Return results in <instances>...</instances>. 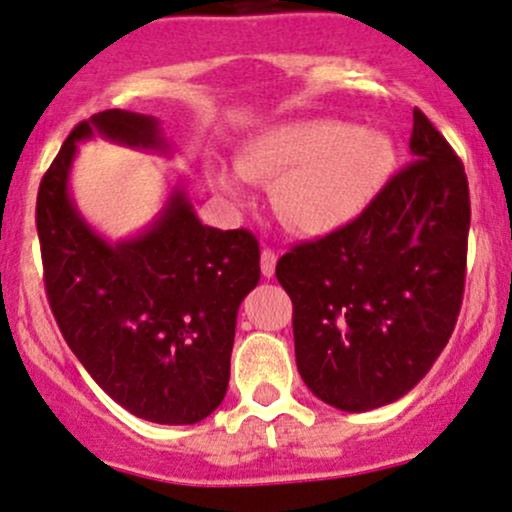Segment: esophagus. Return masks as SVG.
<instances>
[{"mask_svg":"<svg viewBox=\"0 0 512 512\" xmlns=\"http://www.w3.org/2000/svg\"><path fill=\"white\" fill-rule=\"evenodd\" d=\"M275 263H278V256H275L271 249H263L261 251V273L266 275V278H273Z\"/></svg>","mask_w":512,"mask_h":512,"instance_id":"obj_1","label":"esophagus"}]
</instances>
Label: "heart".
<instances>
[{"label": "heart", "mask_w": 512, "mask_h": 512, "mask_svg": "<svg viewBox=\"0 0 512 512\" xmlns=\"http://www.w3.org/2000/svg\"><path fill=\"white\" fill-rule=\"evenodd\" d=\"M249 181H275L273 208L307 237L341 232L380 195L394 171V145L377 130L331 118L295 120L254 137L237 157ZM217 186L241 193L239 176L217 171Z\"/></svg>", "instance_id": "b5f03b06"}]
</instances>
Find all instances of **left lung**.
I'll list each match as a JSON object with an SVG mask.
<instances>
[{
	"label": "left lung",
	"instance_id": "left-lung-1",
	"mask_svg": "<svg viewBox=\"0 0 512 512\" xmlns=\"http://www.w3.org/2000/svg\"><path fill=\"white\" fill-rule=\"evenodd\" d=\"M409 166L341 232L295 244L275 266L292 300L295 358L314 396L341 411L401 399L455 331L472 205L464 166L413 111Z\"/></svg>",
	"mask_w": 512,
	"mask_h": 512
}]
</instances>
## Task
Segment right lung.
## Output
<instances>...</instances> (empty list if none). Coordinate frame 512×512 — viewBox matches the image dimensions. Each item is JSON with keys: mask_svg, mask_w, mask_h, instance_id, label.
I'll return each instance as SVG.
<instances>
[{"mask_svg": "<svg viewBox=\"0 0 512 512\" xmlns=\"http://www.w3.org/2000/svg\"><path fill=\"white\" fill-rule=\"evenodd\" d=\"M94 135L169 152L157 118L120 108L70 132L36 203L50 309L79 363L132 416L198 423L227 394L239 304L261 278L258 241L203 225L183 188L140 237H99L67 188L77 142Z\"/></svg>", "mask_w": 512, "mask_h": 512, "instance_id": "obj_1", "label": "right lung"}]
</instances>
